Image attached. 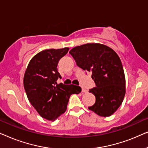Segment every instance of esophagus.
Masks as SVG:
<instances>
[{
  "label": "esophagus",
  "instance_id": "esophagus-1",
  "mask_svg": "<svg viewBox=\"0 0 148 148\" xmlns=\"http://www.w3.org/2000/svg\"><path fill=\"white\" fill-rule=\"evenodd\" d=\"M87 92H88V91H87V90H86V89L82 88V92H83V93H86Z\"/></svg>",
  "mask_w": 148,
  "mask_h": 148
}]
</instances>
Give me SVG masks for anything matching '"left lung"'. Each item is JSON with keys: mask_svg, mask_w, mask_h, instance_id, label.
<instances>
[{"mask_svg": "<svg viewBox=\"0 0 148 148\" xmlns=\"http://www.w3.org/2000/svg\"><path fill=\"white\" fill-rule=\"evenodd\" d=\"M69 53L77 65L92 73L96 83V87L89 90L96 97V102L89 110L99 116H110L122 104L126 93L125 73L118 54L99 43L77 46Z\"/></svg>", "mask_w": 148, "mask_h": 148, "instance_id": "obj_1", "label": "left lung"}]
</instances>
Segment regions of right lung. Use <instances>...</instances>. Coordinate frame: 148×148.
I'll list each match as a JSON object with an SVG mask.
<instances>
[{
    "mask_svg": "<svg viewBox=\"0 0 148 148\" xmlns=\"http://www.w3.org/2000/svg\"><path fill=\"white\" fill-rule=\"evenodd\" d=\"M69 50L64 48L38 52L29 61L24 74L23 86L29 102L42 118L50 121L65 112L71 95L82 92L79 86L56 82L61 78L58 62Z\"/></svg>",
    "mask_w": 148,
    "mask_h": 148,
    "instance_id": "add662e5",
    "label": "right lung"
}]
</instances>
